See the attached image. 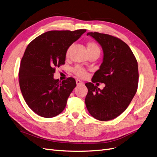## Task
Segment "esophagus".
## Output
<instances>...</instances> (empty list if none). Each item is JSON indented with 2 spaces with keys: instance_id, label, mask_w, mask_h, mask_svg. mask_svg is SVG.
Wrapping results in <instances>:
<instances>
[{
  "instance_id": "esophagus-1",
  "label": "esophagus",
  "mask_w": 157,
  "mask_h": 157,
  "mask_svg": "<svg viewBox=\"0 0 157 157\" xmlns=\"http://www.w3.org/2000/svg\"><path fill=\"white\" fill-rule=\"evenodd\" d=\"M76 82H77V86H78V85H81V84H84L82 81H81V80H78V79H77V80H76Z\"/></svg>"
}]
</instances>
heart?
Here are the masks:
<instances>
[{"label": "heart", "mask_w": 157, "mask_h": 157, "mask_svg": "<svg viewBox=\"0 0 157 157\" xmlns=\"http://www.w3.org/2000/svg\"><path fill=\"white\" fill-rule=\"evenodd\" d=\"M71 47H69L68 49H67L66 52V57H68L69 56L70 52H71ZM87 50L88 53H93V52H100V48L98 47V45H97L96 43H95L94 41H90L87 43ZM72 71L74 74H75L77 76H78V77L80 78H85L87 77L88 73L87 71L84 69L82 67H80L78 65L75 66L72 69Z\"/></svg>", "instance_id": "1"}]
</instances>
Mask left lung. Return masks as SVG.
<instances>
[{
  "label": "left lung",
  "mask_w": 157,
  "mask_h": 157,
  "mask_svg": "<svg viewBox=\"0 0 157 157\" xmlns=\"http://www.w3.org/2000/svg\"><path fill=\"white\" fill-rule=\"evenodd\" d=\"M87 36L94 38L104 52L103 62L92 82L104 83L105 87L100 90L92 82L85 84L86 106L95 119L109 121L125 111L137 92V61L129 46L119 38L98 32H88Z\"/></svg>",
  "instance_id": "1"
}]
</instances>
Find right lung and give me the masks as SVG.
I'll use <instances>...</instances> for the list:
<instances>
[{"label":"right lung","instance_id":"add662e5","mask_svg":"<svg viewBox=\"0 0 157 157\" xmlns=\"http://www.w3.org/2000/svg\"><path fill=\"white\" fill-rule=\"evenodd\" d=\"M86 31H49L28 44L20 63L19 84L26 104L37 115L53 117L65 109L77 84L72 77L62 82L54 79L53 74L65 64L67 49Z\"/></svg>","mask_w":157,"mask_h":157}]
</instances>
